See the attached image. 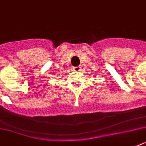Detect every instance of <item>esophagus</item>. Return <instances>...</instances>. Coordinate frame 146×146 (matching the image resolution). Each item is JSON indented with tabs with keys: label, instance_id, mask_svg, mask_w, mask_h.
<instances>
[{
	"label": "esophagus",
	"instance_id": "34e87169",
	"mask_svg": "<svg viewBox=\"0 0 146 146\" xmlns=\"http://www.w3.org/2000/svg\"><path fill=\"white\" fill-rule=\"evenodd\" d=\"M74 71H76V72H80V71H81V67L80 66H76V67H74Z\"/></svg>",
	"mask_w": 146,
	"mask_h": 146
}]
</instances>
